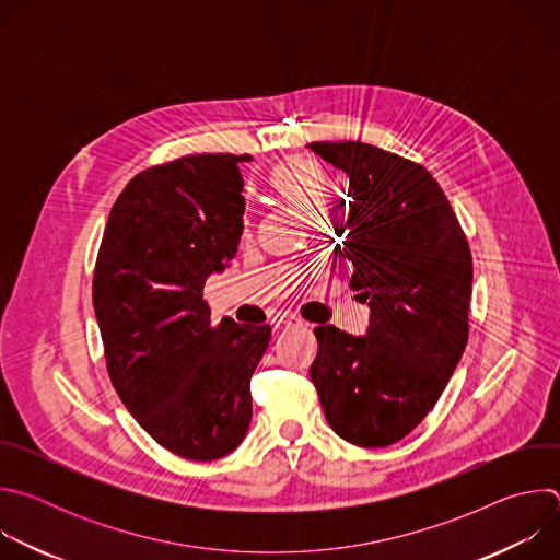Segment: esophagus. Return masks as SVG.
<instances>
[{
	"label": "esophagus",
	"instance_id": "34e87169",
	"mask_svg": "<svg viewBox=\"0 0 560 560\" xmlns=\"http://www.w3.org/2000/svg\"><path fill=\"white\" fill-rule=\"evenodd\" d=\"M275 324H277V328H294V326H301V322H299L296 316H277Z\"/></svg>",
	"mask_w": 560,
	"mask_h": 560
}]
</instances>
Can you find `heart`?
I'll return each instance as SVG.
<instances>
[{"mask_svg": "<svg viewBox=\"0 0 560 560\" xmlns=\"http://www.w3.org/2000/svg\"><path fill=\"white\" fill-rule=\"evenodd\" d=\"M272 190L283 197L303 219H312L314 214H324L328 203V188L324 171L318 168L312 159L292 156L281 162L270 173Z\"/></svg>", "mask_w": 560, "mask_h": 560, "instance_id": "1", "label": "heart"}]
</instances>
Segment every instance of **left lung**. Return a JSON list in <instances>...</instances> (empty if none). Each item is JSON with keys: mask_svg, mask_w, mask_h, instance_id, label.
I'll return each instance as SVG.
<instances>
[{"mask_svg": "<svg viewBox=\"0 0 560 560\" xmlns=\"http://www.w3.org/2000/svg\"><path fill=\"white\" fill-rule=\"evenodd\" d=\"M310 148L350 179L335 253L352 270L357 299L370 305L365 337L314 328L310 378L341 439L385 447L428 417L460 361L471 253L445 192L421 164L363 141Z\"/></svg>", "mask_w": 560, "mask_h": 560, "instance_id": "1", "label": "left lung"}]
</instances>
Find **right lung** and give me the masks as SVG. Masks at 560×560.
I'll use <instances>...</instances> for the list:
<instances>
[{"mask_svg": "<svg viewBox=\"0 0 560 560\" xmlns=\"http://www.w3.org/2000/svg\"><path fill=\"white\" fill-rule=\"evenodd\" d=\"M248 154H188L135 175L117 197L95 264L93 305L106 368L162 447L214 460L244 441L250 378L270 326L210 322L203 285L232 261Z\"/></svg>", "mask_w": 560, "mask_h": 560, "instance_id": "add662e5", "label": "right lung"}]
</instances>
